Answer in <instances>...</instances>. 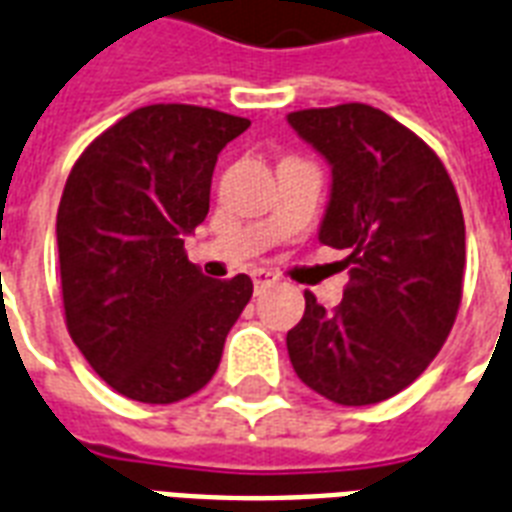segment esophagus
<instances>
[{"mask_svg":"<svg viewBox=\"0 0 512 512\" xmlns=\"http://www.w3.org/2000/svg\"><path fill=\"white\" fill-rule=\"evenodd\" d=\"M249 276H252V282H255V287H265V284L276 282V273L265 271V268H255V271L249 273Z\"/></svg>","mask_w":512,"mask_h":512,"instance_id":"obj_1","label":"esophagus"}]
</instances>
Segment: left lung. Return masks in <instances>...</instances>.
Listing matches in <instances>:
<instances>
[{"instance_id": "obj_1", "label": "left lung", "mask_w": 512, "mask_h": 512, "mask_svg": "<svg viewBox=\"0 0 512 512\" xmlns=\"http://www.w3.org/2000/svg\"><path fill=\"white\" fill-rule=\"evenodd\" d=\"M287 123L330 166L319 241L346 249L351 265L335 311L306 292L287 333L292 368L338 405L381 403L427 370L454 327L462 206L438 155L381 109H300Z\"/></svg>"}]
</instances>
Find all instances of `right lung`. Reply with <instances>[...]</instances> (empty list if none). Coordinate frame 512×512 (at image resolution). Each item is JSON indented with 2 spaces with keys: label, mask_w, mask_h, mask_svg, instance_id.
<instances>
[{
  "label": "right lung",
  "mask_w": 512,
  "mask_h": 512,
  "mask_svg": "<svg viewBox=\"0 0 512 512\" xmlns=\"http://www.w3.org/2000/svg\"><path fill=\"white\" fill-rule=\"evenodd\" d=\"M247 117L150 104L74 163L56 217L66 327L115 392L185 400L212 381L252 279H209L185 239L209 214L217 155Z\"/></svg>",
  "instance_id": "1"
}]
</instances>
